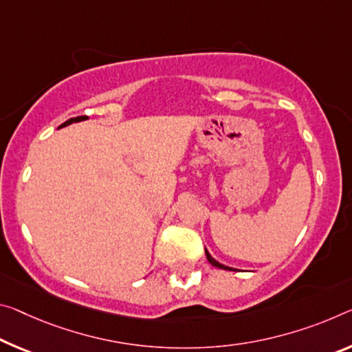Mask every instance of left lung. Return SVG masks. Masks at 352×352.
Wrapping results in <instances>:
<instances>
[{"label":"left lung","mask_w":352,"mask_h":352,"mask_svg":"<svg viewBox=\"0 0 352 352\" xmlns=\"http://www.w3.org/2000/svg\"><path fill=\"white\" fill-rule=\"evenodd\" d=\"M205 255H206V260H208L210 263L213 265V266L219 267V270H228V271H232V270H233V267H230V266H226V265H222V263H219V261H217V260H214L213 256L210 255V252H208V250H206V249H205Z\"/></svg>","instance_id":"obj_1"}]
</instances>
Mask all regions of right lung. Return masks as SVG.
Here are the masks:
<instances>
[{
	"mask_svg": "<svg viewBox=\"0 0 352 352\" xmlns=\"http://www.w3.org/2000/svg\"><path fill=\"white\" fill-rule=\"evenodd\" d=\"M89 117L87 116H80V117H72V119H69L67 122H64L63 125H59V128H64V126H67V125H70V124H76V122H82V120H87Z\"/></svg>",
	"mask_w": 352,
	"mask_h": 352,
	"instance_id": "1",
	"label": "right lung"
}]
</instances>
